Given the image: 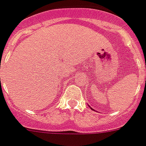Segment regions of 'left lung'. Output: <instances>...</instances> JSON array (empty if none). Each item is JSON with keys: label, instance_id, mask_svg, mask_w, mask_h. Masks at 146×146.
I'll return each instance as SVG.
<instances>
[{"label": "left lung", "instance_id": "1", "mask_svg": "<svg viewBox=\"0 0 146 146\" xmlns=\"http://www.w3.org/2000/svg\"><path fill=\"white\" fill-rule=\"evenodd\" d=\"M89 107H90V108H91V109H92V110H93V109H92V107H91V106H89Z\"/></svg>", "mask_w": 146, "mask_h": 146}]
</instances>
